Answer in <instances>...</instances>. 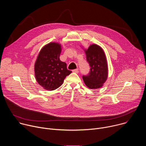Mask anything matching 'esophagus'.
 Wrapping results in <instances>:
<instances>
[{
	"instance_id": "esophagus-1",
	"label": "esophagus",
	"mask_w": 146,
	"mask_h": 146,
	"mask_svg": "<svg viewBox=\"0 0 146 146\" xmlns=\"http://www.w3.org/2000/svg\"><path fill=\"white\" fill-rule=\"evenodd\" d=\"M72 72H74V73H78L79 71H78V69H74V70H72Z\"/></svg>"
}]
</instances>
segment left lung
Returning a JSON list of instances; mask_svg holds the SVG:
<instances>
[{
  "mask_svg": "<svg viewBox=\"0 0 146 146\" xmlns=\"http://www.w3.org/2000/svg\"><path fill=\"white\" fill-rule=\"evenodd\" d=\"M85 52L91 68L88 75L82 76L83 80L90 89L101 88L108 76V67L105 52L96 44L91 45Z\"/></svg>",
  "mask_w": 146,
  "mask_h": 146,
  "instance_id": "1",
  "label": "left lung"
}]
</instances>
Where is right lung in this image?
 Returning <instances> with one entry per match:
<instances>
[{"label":"right lung","instance_id":"1","mask_svg":"<svg viewBox=\"0 0 146 146\" xmlns=\"http://www.w3.org/2000/svg\"><path fill=\"white\" fill-rule=\"evenodd\" d=\"M61 46L50 43L40 51L35 64V77L44 89L53 91L59 88L72 71L68 70L66 64L59 59Z\"/></svg>","mask_w":146,"mask_h":146}]
</instances>
